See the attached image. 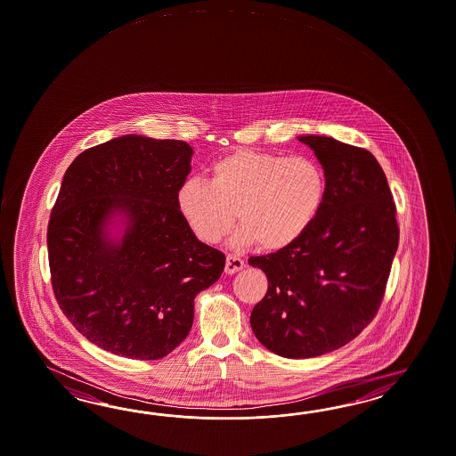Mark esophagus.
I'll return each instance as SVG.
<instances>
[{
  "instance_id": "obj_1",
  "label": "esophagus",
  "mask_w": 456,
  "mask_h": 456,
  "mask_svg": "<svg viewBox=\"0 0 456 456\" xmlns=\"http://www.w3.org/2000/svg\"><path fill=\"white\" fill-rule=\"evenodd\" d=\"M245 267L244 260L240 258V256H232V254H229L227 258H225V273H229V275H232V273H237L239 270H242Z\"/></svg>"
}]
</instances>
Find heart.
Wrapping results in <instances>:
<instances>
[{"label": "heart", "instance_id": "obj_1", "mask_svg": "<svg viewBox=\"0 0 456 456\" xmlns=\"http://www.w3.org/2000/svg\"><path fill=\"white\" fill-rule=\"evenodd\" d=\"M324 198L326 175L316 159L240 148L212 163L209 181H183L176 206L206 244H217L231 233L237 211L244 227L235 244L256 242L262 250L275 252L310 231Z\"/></svg>", "mask_w": 456, "mask_h": 456}]
</instances>
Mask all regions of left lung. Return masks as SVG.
I'll return each mask as SVG.
<instances>
[{
	"label": "left lung",
	"mask_w": 456,
	"mask_h": 456,
	"mask_svg": "<svg viewBox=\"0 0 456 456\" xmlns=\"http://www.w3.org/2000/svg\"><path fill=\"white\" fill-rule=\"evenodd\" d=\"M298 140L326 175L322 212L298 242L248 258L268 278L252 331L289 359L331 353L374 320L399 247L395 202L374 155L330 136Z\"/></svg>",
	"instance_id": "1"
}]
</instances>
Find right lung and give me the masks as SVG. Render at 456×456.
I'll return each mask as SVG.
<instances>
[{
    "mask_svg": "<svg viewBox=\"0 0 456 456\" xmlns=\"http://www.w3.org/2000/svg\"><path fill=\"white\" fill-rule=\"evenodd\" d=\"M191 156L181 140L125 134L67 167L47 225L53 289L78 333L111 354H169L191 331L196 295L223 273L225 256L176 206ZM117 216L120 241L108 231Z\"/></svg>",
    "mask_w": 456,
    "mask_h": 456,
    "instance_id": "obj_1",
    "label": "right lung"
}]
</instances>
